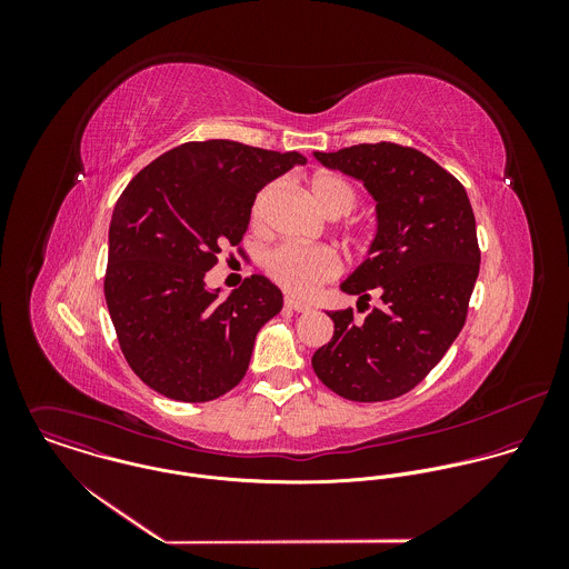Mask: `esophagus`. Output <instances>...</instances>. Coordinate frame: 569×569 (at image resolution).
Here are the masks:
<instances>
[{
  "instance_id": "1",
  "label": "esophagus",
  "mask_w": 569,
  "mask_h": 569,
  "mask_svg": "<svg viewBox=\"0 0 569 569\" xmlns=\"http://www.w3.org/2000/svg\"><path fill=\"white\" fill-rule=\"evenodd\" d=\"M284 307L287 309H291V311H298V313H307V311H311V307L307 305V302H300V300H296V298H284Z\"/></svg>"
}]
</instances>
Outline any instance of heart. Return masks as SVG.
<instances>
[{"label":"heart","mask_w":569,"mask_h":569,"mask_svg":"<svg viewBox=\"0 0 569 569\" xmlns=\"http://www.w3.org/2000/svg\"><path fill=\"white\" fill-rule=\"evenodd\" d=\"M311 197L316 206L325 212L326 217L337 219L348 214L355 208L357 194L352 186L330 172H320L309 183ZM276 192V183L264 186L251 206V223L260 226L267 203ZM267 273L289 293L298 298L313 296L325 282L339 273V260L330 249L322 247H302V244H280L269 251L264 260Z\"/></svg>","instance_id":"heart-1"}]
</instances>
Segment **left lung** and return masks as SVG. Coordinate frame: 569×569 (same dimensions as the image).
<instances>
[{
	"instance_id": "1",
	"label": "left lung",
	"mask_w": 569,
	"mask_h": 569,
	"mask_svg": "<svg viewBox=\"0 0 569 569\" xmlns=\"http://www.w3.org/2000/svg\"><path fill=\"white\" fill-rule=\"evenodd\" d=\"M313 156L361 181L377 203L366 260L339 289L359 302L379 291L383 305L361 325L350 309L326 311L335 332L311 363L348 401H390L429 375L465 326L480 273L471 201L453 174L416 149L379 142Z\"/></svg>"
}]
</instances>
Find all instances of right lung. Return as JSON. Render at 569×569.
Returning a JSON list of instances; mask_svg holds the SVG:
<instances>
[{
    "mask_svg": "<svg viewBox=\"0 0 569 569\" xmlns=\"http://www.w3.org/2000/svg\"><path fill=\"white\" fill-rule=\"evenodd\" d=\"M307 158L232 140L188 142L140 170L109 226L104 300L131 370L172 401L206 403L241 383L256 335L282 309L264 276L228 298L206 271L243 241L256 194Z\"/></svg>",
    "mask_w": 569,
    "mask_h": 569,
    "instance_id": "obj_1",
    "label": "right lung"
}]
</instances>
